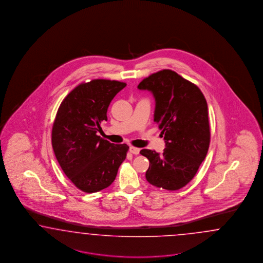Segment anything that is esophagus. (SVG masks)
<instances>
[{"label":"esophagus","mask_w":263,"mask_h":263,"mask_svg":"<svg viewBox=\"0 0 263 263\" xmlns=\"http://www.w3.org/2000/svg\"><path fill=\"white\" fill-rule=\"evenodd\" d=\"M129 152H131L132 154H135V155H138V154L140 153V148H138V147H135V146H130V147H129Z\"/></svg>","instance_id":"esophagus-1"}]
</instances>
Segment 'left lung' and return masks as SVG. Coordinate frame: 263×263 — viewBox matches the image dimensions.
<instances>
[{
    "instance_id": "obj_1",
    "label": "left lung",
    "mask_w": 263,
    "mask_h": 263,
    "mask_svg": "<svg viewBox=\"0 0 263 263\" xmlns=\"http://www.w3.org/2000/svg\"><path fill=\"white\" fill-rule=\"evenodd\" d=\"M139 89L155 98L154 121L164 136L163 154L151 149L140 153L149 160L145 178L168 191L189 183L206 156L210 127L206 100L195 84L176 72L163 69L144 78Z\"/></svg>"
}]
</instances>
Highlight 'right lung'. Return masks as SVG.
I'll return each instance as SVG.
<instances>
[{
  "label": "right lung",
  "instance_id": "add662e5",
  "mask_svg": "<svg viewBox=\"0 0 263 263\" xmlns=\"http://www.w3.org/2000/svg\"><path fill=\"white\" fill-rule=\"evenodd\" d=\"M126 84L96 79L80 84L65 96L52 128V146L65 175L81 191L96 193L109 187L126 158L129 146L97 136L107 121L112 98Z\"/></svg>",
  "mask_w": 263,
  "mask_h": 263
}]
</instances>
